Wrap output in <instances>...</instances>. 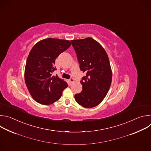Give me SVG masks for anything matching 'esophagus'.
<instances>
[{
  "label": "esophagus",
  "instance_id": "obj_1",
  "mask_svg": "<svg viewBox=\"0 0 151 151\" xmlns=\"http://www.w3.org/2000/svg\"><path fill=\"white\" fill-rule=\"evenodd\" d=\"M69 82H70V83H72V82H74V79H73V78H71L69 79Z\"/></svg>",
  "mask_w": 151,
  "mask_h": 151
}]
</instances>
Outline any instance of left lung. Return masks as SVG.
Here are the masks:
<instances>
[{
	"instance_id": "8db88e82",
	"label": "left lung",
	"mask_w": 151,
	"mask_h": 151,
	"mask_svg": "<svg viewBox=\"0 0 151 151\" xmlns=\"http://www.w3.org/2000/svg\"><path fill=\"white\" fill-rule=\"evenodd\" d=\"M81 71L85 73L81 83V93L76 94V101L91 108L99 104L111 87L112 73L106 52L98 42L91 37L72 40Z\"/></svg>"
}]
</instances>
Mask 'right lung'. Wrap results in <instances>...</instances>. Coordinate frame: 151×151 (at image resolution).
<instances>
[{
  "label": "right lung",
  "mask_w": 151,
  "mask_h": 151,
  "mask_svg": "<svg viewBox=\"0 0 151 151\" xmlns=\"http://www.w3.org/2000/svg\"><path fill=\"white\" fill-rule=\"evenodd\" d=\"M71 45L69 40L48 38L39 41L27 57L24 79L27 89L37 103L48 105L60 99L68 83L52 74L56 58Z\"/></svg>",
  "instance_id": "add662e5"
}]
</instances>
